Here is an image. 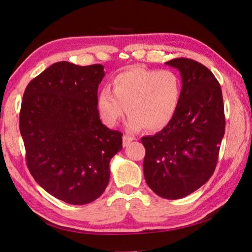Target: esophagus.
Instances as JSON below:
<instances>
[{"label": "esophagus", "instance_id": "1", "mask_svg": "<svg viewBox=\"0 0 252 252\" xmlns=\"http://www.w3.org/2000/svg\"><path fill=\"white\" fill-rule=\"evenodd\" d=\"M132 140H133V138H131L130 135L124 134V135H123V146H124V147H126L127 145H128L129 143H130Z\"/></svg>", "mask_w": 252, "mask_h": 252}]
</instances>
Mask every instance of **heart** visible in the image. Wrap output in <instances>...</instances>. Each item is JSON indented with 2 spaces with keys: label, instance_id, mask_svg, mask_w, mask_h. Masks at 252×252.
Segmentation results:
<instances>
[{
  "label": "heart",
  "instance_id": "b5f03b06",
  "mask_svg": "<svg viewBox=\"0 0 252 252\" xmlns=\"http://www.w3.org/2000/svg\"><path fill=\"white\" fill-rule=\"evenodd\" d=\"M113 91L101 89L97 95V109L104 123L113 127L126 112L127 127L140 131L161 130L169 124L178 109L181 82L171 70H152L132 67L118 73L112 80Z\"/></svg>",
  "mask_w": 252,
  "mask_h": 252
}]
</instances>
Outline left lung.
<instances>
[{"mask_svg":"<svg viewBox=\"0 0 252 252\" xmlns=\"http://www.w3.org/2000/svg\"><path fill=\"white\" fill-rule=\"evenodd\" d=\"M165 64L181 72L180 103L168 125L141 139L146 149L143 167L152 191L177 200L199 189L215 172L225 114L222 89L207 67L187 58Z\"/></svg>","mask_w":252,"mask_h":252,"instance_id":"8db88e82","label":"left lung"}]
</instances>
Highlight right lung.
Returning <instances> with one entry per match:
<instances>
[{
	"label": "right lung",
	"instance_id": "add662e5",
	"mask_svg": "<svg viewBox=\"0 0 252 252\" xmlns=\"http://www.w3.org/2000/svg\"><path fill=\"white\" fill-rule=\"evenodd\" d=\"M104 66L58 62L29 82L20 111L27 167L35 182L72 205L96 200L110 177L122 135L102 124L97 88Z\"/></svg>",
	"mask_w": 252,
	"mask_h": 252
}]
</instances>
